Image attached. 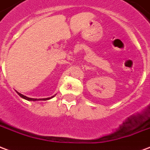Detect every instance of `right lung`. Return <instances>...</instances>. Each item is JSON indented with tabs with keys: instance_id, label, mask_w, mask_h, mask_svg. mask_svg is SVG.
<instances>
[{
	"instance_id": "add662e5",
	"label": "right lung",
	"mask_w": 150,
	"mask_h": 150,
	"mask_svg": "<svg viewBox=\"0 0 150 150\" xmlns=\"http://www.w3.org/2000/svg\"><path fill=\"white\" fill-rule=\"evenodd\" d=\"M18 93V95L20 96V97H22V98H23V99H25V100H31V101H35V100H50V98H45V99H42H42H40V100H38V99H33V98H29V97H27V96H23V95H22V94H21V93H20V92H16Z\"/></svg>"
}]
</instances>
